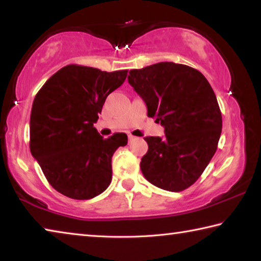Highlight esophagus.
<instances>
[{
	"label": "esophagus",
	"instance_id": "1",
	"mask_svg": "<svg viewBox=\"0 0 261 261\" xmlns=\"http://www.w3.org/2000/svg\"><path fill=\"white\" fill-rule=\"evenodd\" d=\"M127 137H129V140H130V141H134V140L137 139V137H135L134 135H131V134L127 135Z\"/></svg>",
	"mask_w": 261,
	"mask_h": 261
}]
</instances>
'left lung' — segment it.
<instances>
[{"instance_id":"obj_1","label":"left lung","mask_w":261,"mask_h":261,"mask_svg":"<svg viewBox=\"0 0 261 261\" xmlns=\"http://www.w3.org/2000/svg\"><path fill=\"white\" fill-rule=\"evenodd\" d=\"M127 76L147 106V116L166 137H145L148 151L140 169L149 183L171 192L188 189L204 173L218 148L222 116L213 88L200 71L160 62Z\"/></svg>"}]
</instances>
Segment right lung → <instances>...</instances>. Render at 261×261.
<instances>
[{"instance_id":"add662e5","label":"right lung","mask_w":261,"mask_h":261,"mask_svg":"<svg viewBox=\"0 0 261 261\" xmlns=\"http://www.w3.org/2000/svg\"><path fill=\"white\" fill-rule=\"evenodd\" d=\"M127 70L101 71L69 64L43 84L30 118V149L56 191L91 199L112 182V158L127 144L125 134L103 138L94 127L107 96L124 83Z\"/></svg>"}]
</instances>
